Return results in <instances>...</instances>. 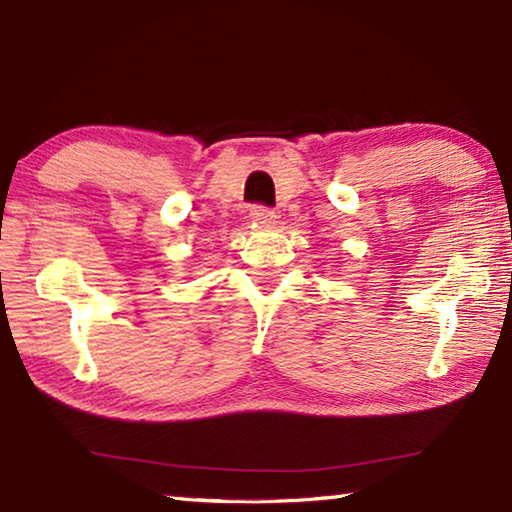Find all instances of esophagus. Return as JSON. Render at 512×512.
Instances as JSON below:
<instances>
[{
    "label": "esophagus",
    "instance_id": "obj_1",
    "mask_svg": "<svg viewBox=\"0 0 512 512\" xmlns=\"http://www.w3.org/2000/svg\"><path fill=\"white\" fill-rule=\"evenodd\" d=\"M250 219H253L257 225H262V228H271V225H275L277 214L273 210H268V207L257 205L250 210Z\"/></svg>",
    "mask_w": 512,
    "mask_h": 512
}]
</instances>
